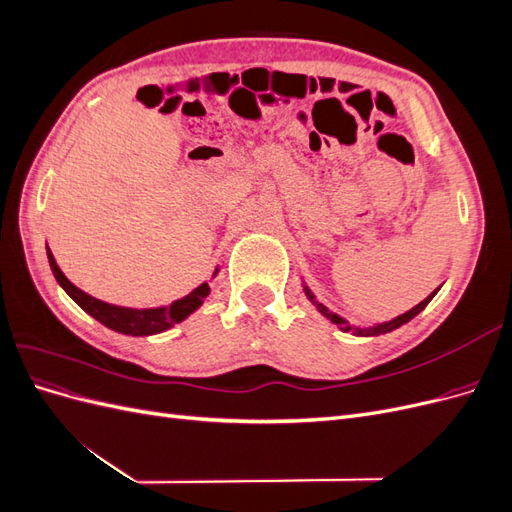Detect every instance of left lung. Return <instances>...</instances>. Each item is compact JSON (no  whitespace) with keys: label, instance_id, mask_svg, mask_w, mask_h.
Segmentation results:
<instances>
[{"label":"left lung","instance_id":"obj_1","mask_svg":"<svg viewBox=\"0 0 512 512\" xmlns=\"http://www.w3.org/2000/svg\"><path fill=\"white\" fill-rule=\"evenodd\" d=\"M438 292V290H436ZM436 292H431L429 294V297L425 299V301H421V303H418L416 307H412L410 309V312H406V314H401V316H397V318H393L391 322H382V324H378V327H371V329H354V327H348V324H346V320L344 318H339L337 314H333V312H329V309L327 307H324L322 303H318L316 301V297H314V294H312V290H309L307 286H305V294H307V299L309 301H314V305L320 309V314H324V316H327L333 324H337V327H342L346 333H350V331H354L356 335H365V337H369V335H382V333H389V331H393V329H397V327H401V324H406V322H410L414 316H418V314H421L423 312V309L427 307V303L433 299V294H436Z\"/></svg>","mask_w":512,"mask_h":512}]
</instances>
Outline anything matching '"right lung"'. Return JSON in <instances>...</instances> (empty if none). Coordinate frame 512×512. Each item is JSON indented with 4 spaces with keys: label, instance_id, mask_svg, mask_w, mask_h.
I'll list each match as a JSON object with an SVG mask.
<instances>
[{
    "label": "right lung",
    "instance_id": "right-lung-1",
    "mask_svg": "<svg viewBox=\"0 0 512 512\" xmlns=\"http://www.w3.org/2000/svg\"><path fill=\"white\" fill-rule=\"evenodd\" d=\"M46 256H49V265L53 269V275L59 282V286L64 288L89 316H94L98 322L104 324V327L113 329L117 333H126V335H153V333H162V331L170 329L173 324L185 320L192 312H196V309L203 305V301L207 299V294L211 290L209 284L205 282V284H200L196 290H192L188 297L170 303L168 307H151V309L119 307V305H111V303H104L100 299L89 297L87 292L76 288L57 267V262H55L49 247H46Z\"/></svg>",
    "mask_w": 512,
    "mask_h": 512
}]
</instances>
